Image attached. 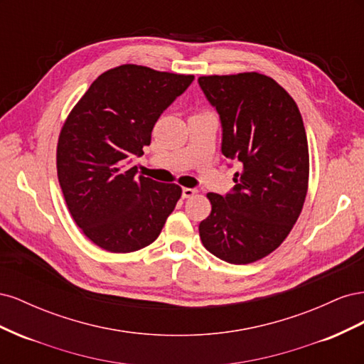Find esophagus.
Segmentation results:
<instances>
[{
    "mask_svg": "<svg viewBox=\"0 0 364 364\" xmlns=\"http://www.w3.org/2000/svg\"><path fill=\"white\" fill-rule=\"evenodd\" d=\"M196 194H197V190H194V188H183L182 190V197H183V199H190V197H193Z\"/></svg>",
    "mask_w": 364,
    "mask_h": 364,
    "instance_id": "34e87169",
    "label": "esophagus"
}]
</instances>
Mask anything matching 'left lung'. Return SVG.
I'll return each instance as SVG.
<instances>
[{
    "instance_id": "8db88e82",
    "label": "left lung",
    "mask_w": 364,
    "mask_h": 364,
    "mask_svg": "<svg viewBox=\"0 0 364 364\" xmlns=\"http://www.w3.org/2000/svg\"><path fill=\"white\" fill-rule=\"evenodd\" d=\"M199 85L222 121V153L241 164L232 193L206 194L213 209L199 225L200 240L226 262H255L287 238L306 197L310 156L299 107L259 73L202 75Z\"/></svg>"
}]
</instances>
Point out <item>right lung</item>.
Wrapping results in <instances>:
<instances>
[{"mask_svg": "<svg viewBox=\"0 0 364 364\" xmlns=\"http://www.w3.org/2000/svg\"><path fill=\"white\" fill-rule=\"evenodd\" d=\"M193 80L119 65L98 75L65 119L59 183L75 225L98 247L129 253L151 245L181 199L179 185L136 178L129 162L144 155L158 118Z\"/></svg>", "mask_w": 364, "mask_h": 364, "instance_id": "add662e5", "label": "right lung"}]
</instances>
